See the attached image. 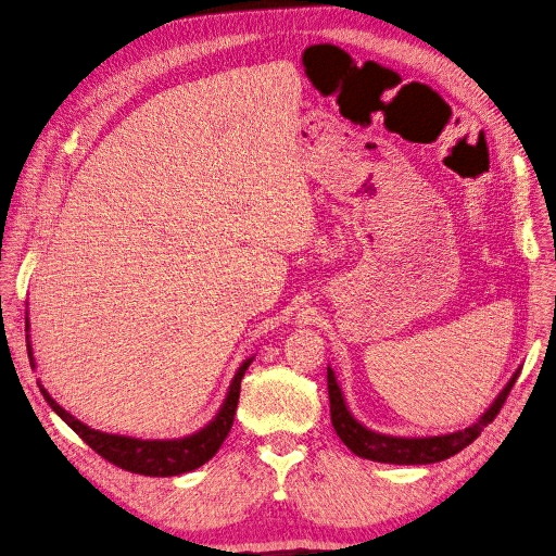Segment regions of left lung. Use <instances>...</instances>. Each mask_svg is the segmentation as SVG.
<instances>
[{
    "label": "left lung",
    "mask_w": 556,
    "mask_h": 556,
    "mask_svg": "<svg viewBox=\"0 0 556 556\" xmlns=\"http://www.w3.org/2000/svg\"><path fill=\"white\" fill-rule=\"evenodd\" d=\"M521 371V365L515 369L506 387L497 393V399L491 403V407L468 425L466 429L453 431V433H440V435H391L380 433L369 427H365L348 407L345 395L341 391V384L337 380L334 369L328 365V393H330V416L332 427L337 435L343 440V444L356 453L358 457L380 462V464H435L442 462L462 448H466L475 438H478L484 427H489L495 416L500 414L508 391L513 389L517 376Z\"/></svg>",
    "instance_id": "left-lung-1"
}]
</instances>
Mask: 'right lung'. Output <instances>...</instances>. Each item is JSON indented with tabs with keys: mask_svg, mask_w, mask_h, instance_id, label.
Wrapping results in <instances>:
<instances>
[{
	"mask_svg": "<svg viewBox=\"0 0 556 556\" xmlns=\"http://www.w3.org/2000/svg\"><path fill=\"white\" fill-rule=\"evenodd\" d=\"M26 332H30L28 316H26ZM26 339H28L30 367L37 369L33 345H30V334H26ZM253 361H255V356H249L240 367H237L217 414L202 429H198L189 435H182V438H163V440H144V438L118 435V433H105V431L92 429L86 422L74 418L70 412H65L48 393V389L41 384V380H37V384H39V391L43 393L46 403L50 405V409L78 438H81L86 444H90L101 457H105L108 462H112L125 470L149 475V478H174V475H182V472L200 468L217 453V448L222 446V442L226 440V435L232 427L237 401H240V384H242V378Z\"/></svg>",
	"mask_w": 556,
	"mask_h": 556,
	"instance_id": "obj_1",
	"label": "right lung"
}]
</instances>
